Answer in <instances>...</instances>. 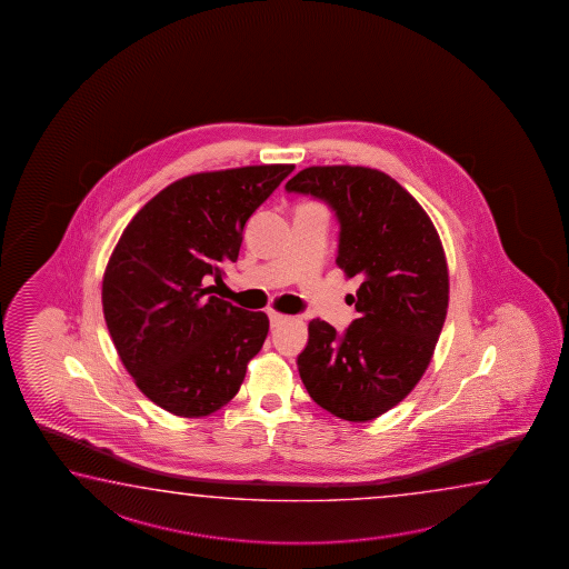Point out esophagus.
Masks as SVG:
<instances>
[{
  "instance_id": "obj_1",
  "label": "esophagus",
  "mask_w": 569,
  "mask_h": 569,
  "mask_svg": "<svg viewBox=\"0 0 569 569\" xmlns=\"http://www.w3.org/2000/svg\"><path fill=\"white\" fill-rule=\"evenodd\" d=\"M270 318V327H280L282 322H287L289 320V317H284V315H280V312H274V310H270L269 312Z\"/></svg>"
}]
</instances>
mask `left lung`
I'll list each match as a JSON object with an SVG mask.
<instances>
[{
    "label": "left lung",
    "mask_w": 569,
    "mask_h": 569,
    "mask_svg": "<svg viewBox=\"0 0 569 569\" xmlns=\"http://www.w3.org/2000/svg\"><path fill=\"white\" fill-rule=\"evenodd\" d=\"M337 214V264L358 277V318L338 335L315 318L297 358L310 398L348 422L388 412L422 378L448 312V267L430 217L392 177L350 164L309 167L284 184Z\"/></svg>",
    "instance_id": "1"
}]
</instances>
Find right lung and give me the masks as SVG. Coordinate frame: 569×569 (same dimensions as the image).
Wrapping results in <instances>:
<instances>
[{
    "label": "right lung",
    "mask_w": 569,
    "mask_h": 569,
    "mask_svg": "<svg viewBox=\"0 0 569 569\" xmlns=\"http://www.w3.org/2000/svg\"><path fill=\"white\" fill-rule=\"evenodd\" d=\"M295 164L189 174L137 212L103 274V315L127 372L151 402L209 416L239 392L269 335L264 312L212 297L252 212Z\"/></svg>",
    "instance_id": "1"
}]
</instances>
